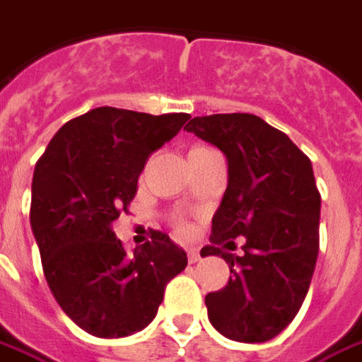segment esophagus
I'll return each instance as SVG.
<instances>
[{
    "label": "esophagus",
    "mask_w": 362,
    "mask_h": 362,
    "mask_svg": "<svg viewBox=\"0 0 362 362\" xmlns=\"http://www.w3.org/2000/svg\"><path fill=\"white\" fill-rule=\"evenodd\" d=\"M188 262L189 264H196L197 259H199V250L197 248H188Z\"/></svg>",
    "instance_id": "obj_1"
}]
</instances>
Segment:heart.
Returning a JSON list of instances; mask_svg holds the SVG:
<instances>
[{
    "label": "heart",
    "mask_w": 362,
    "mask_h": 362,
    "mask_svg": "<svg viewBox=\"0 0 362 362\" xmlns=\"http://www.w3.org/2000/svg\"><path fill=\"white\" fill-rule=\"evenodd\" d=\"M178 228H180V230H186V228H188V223L180 221V223H178Z\"/></svg>",
    "instance_id": "b5f03b06"
}]
</instances>
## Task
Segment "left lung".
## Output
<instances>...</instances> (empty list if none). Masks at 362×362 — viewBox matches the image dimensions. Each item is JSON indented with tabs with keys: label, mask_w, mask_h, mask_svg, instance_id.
<instances>
[{
	"label": "left lung",
	"mask_w": 362,
	"mask_h": 362,
	"mask_svg": "<svg viewBox=\"0 0 362 362\" xmlns=\"http://www.w3.org/2000/svg\"><path fill=\"white\" fill-rule=\"evenodd\" d=\"M184 129L219 147L228 165L202 256L221 254L233 275L205 296L209 322L235 341H269L300 310L318 259L322 197L310 158L254 114L197 116ZM238 235L243 257L222 250Z\"/></svg>",
	"instance_id": "obj_1"
}]
</instances>
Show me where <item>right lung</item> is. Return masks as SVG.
I'll use <instances>...</instances> for the list:
<instances>
[{
	"label": "right lung",
	"instance_id": "add662e5",
	"mask_svg": "<svg viewBox=\"0 0 362 362\" xmlns=\"http://www.w3.org/2000/svg\"><path fill=\"white\" fill-rule=\"evenodd\" d=\"M188 118L100 106L59 127L36 163L30 227L44 277L62 310L87 334L141 332L157 316L166 283L188 266L186 252L165 233L155 230L127 256L112 230L151 153Z\"/></svg>",
	"mask_w": 362,
	"mask_h": 362
}]
</instances>
